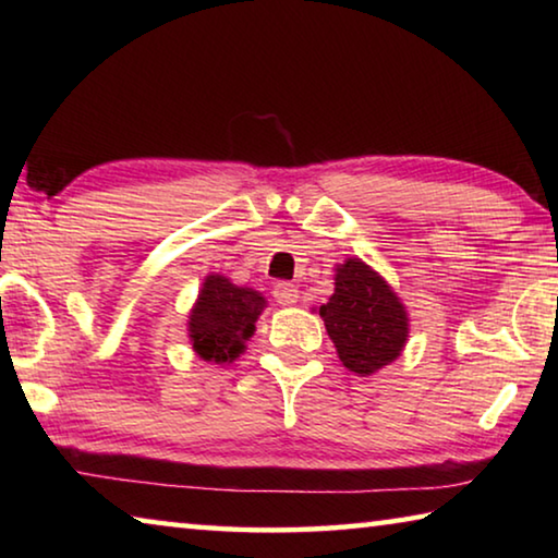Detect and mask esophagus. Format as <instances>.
Listing matches in <instances>:
<instances>
[{
    "instance_id": "1",
    "label": "esophagus",
    "mask_w": 558,
    "mask_h": 558,
    "mask_svg": "<svg viewBox=\"0 0 558 558\" xmlns=\"http://www.w3.org/2000/svg\"><path fill=\"white\" fill-rule=\"evenodd\" d=\"M272 298H276L280 305L290 307V305H295L300 295H298V288L292 286V282H276V286H272Z\"/></svg>"
}]
</instances>
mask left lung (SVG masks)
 I'll return each mask as SVG.
<instances>
[{
	"mask_svg": "<svg viewBox=\"0 0 558 558\" xmlns=\"http://www.w3.org/2000/svg\"><path fill=\"white\" fill-rule=\"evenodd\" d=\"M319 317L337 347L339 362L359 376L396 362L409 339L403 302L379 272L359 258L337 266L335 292L319 307Z\"/></svg>",
	"mask_w": 558,
	"mask_h": 558,
	"instance_id": "left-lung-1",
	"label": "left lung"
}]
</instances>
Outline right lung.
I'll return each mask as SVG.
<instances>
[{
  "label": "right lung",
  "mask_w": 558,
  "mask_h": 558,
  "mask_svg": "<svg viewBox=\"0 0 558 558\" xmlns=\"http://www.w3.org/2000/svg\"><path fill=\"white\" fill-rule=\"evenodd\" d=\"M266 307V298L253 288L233 286L229 278H204L192 313H189V342L199 359L211 364H231L256 332V323Z\"/></svg>",
  "instance_id": "obj_1"
}]
</instances>
